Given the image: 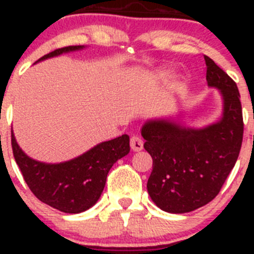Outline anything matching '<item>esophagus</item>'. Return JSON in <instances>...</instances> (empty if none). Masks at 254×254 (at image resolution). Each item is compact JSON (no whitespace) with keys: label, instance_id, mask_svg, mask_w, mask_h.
<instances>
[{"label":"esophagus","instance_id":"34e87169","mask_svg":"<svg viewBox=\"0 0 254 254\" xmlns=\"http://www.w3.org/2000/svg\"><path fill=\"white\" fill-rule=\"evenodd\" d=\"M130 146H131L132 151H141L143 148V141L141 137L139 136H131L130 139Z\"/></svg>","mask_w":254,"mask_h":254}]
</instances>
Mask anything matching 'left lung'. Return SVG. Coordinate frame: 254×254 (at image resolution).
I'll return each instance as SVG.
<instances>
[{"label":"left lung","instance_id":"obj_1","mask_svg":"<svg viewBox=\"0 0 254 254\" xmlns=\"http://www.w3.org/2000/svg\"><path fill=\"white\" fill-rule=\"evenodd\" d=\"M204 59L207 86L219 89L224 101L221 119L203 129L156 119L141 129L143 147L153 161L147 191L160 209L173 214L210 203L234 168L242 145V106L236 82L209 56Z\"/></svg>","mask_w":254,"mask_h":254}]
</instances>
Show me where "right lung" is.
Wrapping results in <instances>:
<instances>
[{
    "label": "right lung",
    "instance_id": "right-lung-1",
    "mask_svg": "<svg viewBox=\"0 0 254 254\" xmlns=\"http://www.w3.org/2000/svg\"><path fill=\"white\" fill-rule=\"evenodd\" d=\"M71 45L56 49L39 60L83 49ZM14 160L32 193L43 203L67 214L86 211L97 203L106 186L112 166L130 151L129 136L98 143L83 155L63 163H43L28 157L18 146L12 132Z\"/></svg>",
    "mask_w": 254,
    "mask_h": 254
}]
</instances>
